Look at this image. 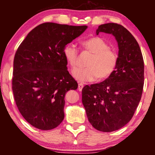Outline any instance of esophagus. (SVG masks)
Segmentation results:
<instances>
[{
	"instance_id": "34e87169",
	"label": "esophagus",
	"mask_w": 155,
	"mask_h": 155,
	"mask_svg": "<svg viewBox=\"0 0 155 155\" xmlns=\"http://www.w3.org/2000/svg\"><path fill=\"white\" fill-rule=\"evenodd\" d=\"M83 87H84V85H83V84H82V83L78 84V90L82 91V88H83Z\"/></svg>"
}]
</instances>
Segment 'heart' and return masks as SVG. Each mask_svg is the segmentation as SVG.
Masks as SVG:
<instances>
[{
    "label": "heart",
    "instance_id": "b5f03b06",
    "mask_svg": "<svg viewBox=\"0 0 155 155\" xmlns=\"http://www.w3.org/2000/svg\"><path fill=\"white\" fill-rule=\"evenodd\" d=\"M84 49L92 53L87 67L73 71V76L80 82H93L99 78L104 80L110 77L118 64V56L115 51L110 48L109 44L103 38L96 37L82 41ZM78 48L75 44H68L63 49V55L72 69L77 67Z\"/></svg>",
    "mask_w": 155,
    "mask_h": 155
}]
</instances>
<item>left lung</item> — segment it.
Returning <instances> with one entry per match:
<instances>
[{"label":"left lung","mask_w":155,"mask_h":155,"mask_svg":"<svg viewBox=\"0 0 155 155\" xmlns=\"http://www.w3.org/2000/svg\"><path fill=\"white\" fill-rule=\"evenodd\" d=\"M100 32L111 34L118 46V61L112 75L100 83L84 86L82 101L95 129L112 132L130 121L140 101L144 85V61L135 37L116 23L99 25Z\"/></svg>","instance_id":"left-lung-1"}]
</instances>
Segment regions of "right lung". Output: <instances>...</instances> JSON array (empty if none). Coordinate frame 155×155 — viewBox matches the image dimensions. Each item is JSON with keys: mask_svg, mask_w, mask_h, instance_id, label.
<instances>
[{"mask_svg": "<svg viewBox=\"0 0 155 155\" xmlns=\"http://www.w3.org/2000/svg\"><path fill=\"white\" fill-rule=\"evenodd\" d=\"M87 28L43 23L19 46L13 62L12 92L20 114L35 128L51 130L63 121L65 94L78 88L67 70L63 49Z\"/></svg>", "mask_w": 155, "mask_h": 155, "instance_id": "1", "label": "right lung"}]
</instances>
